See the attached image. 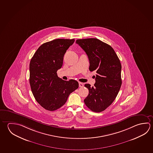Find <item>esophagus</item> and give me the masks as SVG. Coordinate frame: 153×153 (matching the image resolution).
I'll return each mask as SVG.
<instances>
[{
	"mask_svg": "<svg viewBox=\"0 0 153 153\" xmlns=\"http://www.w3.org/2000/svg\"><path fill=\"white\" fill-rule=\"evenodd\" d=\"M79 86L80 88H83V86H84V84H83V83L79 82Z\"/></svg>",
	"mask_w": 153,
	"mask_h": 153,
	"instance_id": "1",
	"label": "esophagus"
}]
</instances>
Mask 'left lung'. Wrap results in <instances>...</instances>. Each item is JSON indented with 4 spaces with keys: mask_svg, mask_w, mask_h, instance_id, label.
<instances>
[{
    "mask_svg": "<svg viewBox=\"0 0 153 153\" xmlns=\"http://www.w3.org/2000/svg\"><path fill=\"white\" fill-rule=\"evenodd\" d=\"M88 56L90 71L96 73L94 86L89 84L88 94L84 102L90 110L100 112L110 106L120 90V61L111 46L95 38L78 39L76 41Z\"/></svg>",
    "mask_w": 153,
    "mask_h": 153,
    "instance_id": "1",
    "label": "left lung"
}]
</instances>
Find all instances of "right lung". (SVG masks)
<instances>
[{
    "label": "right lung",
    "instance_id": "1",
    "mask_svg": "<svg viewBox=\"0 0 153 153\" xmlns=\"http://www.w3.org/2000/svg\"><path fill=\"white\" fill-rule=\"evenodd\" d=\"M74 42V39H58L43 43L30 60L31 90L35 100L46 110L53 111L62 107L69 94L78 88L77 81L63 80L57 74L65 52Z\"/></svg>",
    "mask_w": 153,
    "mask_h": 153
}]
</instances>
